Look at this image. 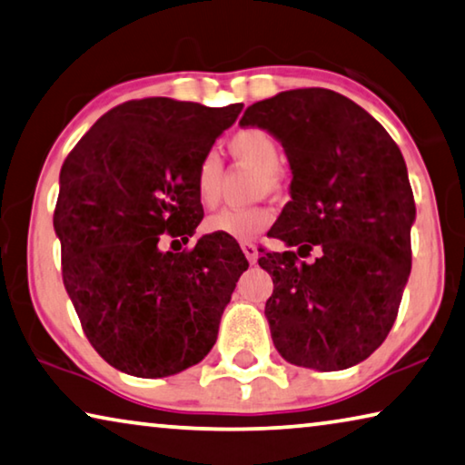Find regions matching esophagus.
<instances>
[{"mask_svg": "<svg viewBox=\"0 0 465 465\" xmlns=\"http://www.w3.org/2000/svg\"><path fill=\"white\" fill-rule=\"evenodd\" d=\"M242 252H244V256L248 259L250 264H256V261H259V250H256L254 244H242Z\"/></svg>", "mask_w": 465, "mask_h": 465, "instance_id": "34e87169", "label": "esophagus"}]
</instances>
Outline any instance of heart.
Instances as JSON below:
<instances>
[{
  "mask_svg": "<svg viewBox=\"0 0 465 465\" xmlns=\"http://www.w3.org/2000/svg\"><path fill=\"white\" fill-rule=\"evenodd\" d=\"M227 151L232 157L264 175V182L272 190L279 183V169L283 165L282 146L262 128H244L238 130L227 140ZM221 178H223V165L215 153L204 154L198 163L194 190L196 198L203 206H215L219 201ZM272 223V213L264 206H252V209H223L204 221V230L209 233H219L225 238L250 242L259 238Z\"/></svg>",
  "mask_w": 465,
  "mask_h": 465,
  "instance_id": "obj_1",
  "label": "heart"
}]
</instances>
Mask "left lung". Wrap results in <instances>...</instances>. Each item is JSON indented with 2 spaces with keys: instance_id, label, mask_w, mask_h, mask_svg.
<instances>
[{
  "instance_id": "1",
  "label": "left lung",
  "mask_w": 465,
  "mask_h": 465,
  "mask_svg": "<svg viewBox=\"0 0 465 465\" xmlns=\"http://www.w3.org/2000/svg\"><path fill=\"white\" fill-rule=\"evenodd\" d=\"M240 126L267 130L292 169V201L272 238L322 256L267 252L264 306L277 351L290 364L331 372L356 366L391 331L411 269L416 204L400 146L343 94L296 88L250 105Z\"/></svg>"
}]
</instances>
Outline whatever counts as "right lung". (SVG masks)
Here are the masks:
<instances>
[{
	"label": "right lung",
	"instance_id": "1",
	"mask_svg": "<svg viewBox=\"0 0 465 465\" xmlns=\"http://www.w3.org/2000/svg\"><path fill=\"white\" fill-rule=\"evenodd\" d=\"M240 112L242 103L128 101L64 161L54 215L64 285L86 339L117 371L172 377L217 341L246 256L219 233L188 252H163L159 240H188L203 221L198 163Z\"/></svg>",
	"mask_w": 465,
	"mask_h": 465
}]
</instances>
